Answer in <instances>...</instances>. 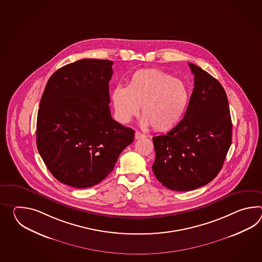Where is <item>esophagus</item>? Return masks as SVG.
Listing matches in <instances>:
<instances>
[{
	"label": "esophagus",
	"instance_id": "34e87169",
	"mask_svg": "<svg viewBox=\"0 0 262 262\" xmlns=\"http://www.w3.org/2000/svg\"><path fill=\"white\" fill-rule=\"evenodd\" d=\"M145 135L140 132H136L135 133V139H141V138H145Z\"/></svg>",
	"mask_w": 262,
	"mask_h": 262
}]
</instances>
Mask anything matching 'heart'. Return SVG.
Masks as SVG:
<instances>
[{
    "instance_id": "b5f03b06",
    "label": "heart",
    "mask_w": 262,
    "mask_h": 262,
    "mask_svg": "<svg viewBox=\"0 0 262 262\" xmlns=\"http://www.w3.org/2000/svg\"><path fill=\"white\" fill-rule=\"evenodd\" d=\"M190 99L184 81L157 69L135 71L126 88L117 86L112 101L117 119L128 123L141 115L142 123L156 132H166L181 120Z\"/></svg>"
}]
</instances>
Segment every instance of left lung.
<instances>
[{
	"instance_id": "obj_1",
	"label": "left lung",
	"mask_w": 262,
	"mask_h": 262,
	"mask_svg": "<svg viewBox=\"0 0 262 262\" xmlns=\"http://www.w3.org/2000/svg\"><path fill=\"white\" fill-rule=\"evenodd\" d=\"M194 88L185 116L166 134L154 136L153 173L163 186L184 192L212 181L231 145L232 122L221 83L189 63Z\"/></svg>"
}]
</instances>
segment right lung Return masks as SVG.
<instances>
[{"mask_svg":"<svg viewBox=\"0 0 262 262\" xmlns=\"http://www.w3.org/2000/svg\"><path fill=\"white\" fill-rule=\"evenodd\" d=\"M110 60L81 59L56 70L41 98L36 145L57 181L78 189L103 181L134 130L111 116Z\"/></svg>","mask_w":262,"mask_h":262,"instance_id":"obj_1","label":"right lung"}]
</instances>
